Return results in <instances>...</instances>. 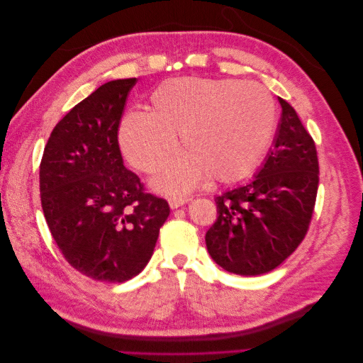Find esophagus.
<instances>
[{"mask_svg":"<svg viewBox=\"0 0 363 363\" xmlns=\"http://www.w3.org/2000/svg\"><path fill=\"white\" fill-rule=\"evenodd\" d=\"M189 201H191V199H188V196H183V199L182 196H172V199H169V206H171V208H177Z\"/></svg>","mask_w":363,"mask_h":363,"instance_id":"esophagus-1","label":"esophagus"}]
</instances>
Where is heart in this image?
<instances>
[{
    "label": "heart",
    "instance_id": "heart-1",
    "mask_svg": "<svg viewBox=\"0 0 363 363\" xmlns=\"http://www.w3.org/2000/svg\"><path fill=\"white\" fill-rule=\"evenodd\" d=\"M272 95L257 83L184 77L162 83L151 95V113L130 112L119 127L124 156L155 174L177 152L186 156L155 180L156 189L180 194L211 179H245L265 157L277 130Z\"/></svg>",
    "mask_w": 363,
    "mask_h": 363
}]
</instances>
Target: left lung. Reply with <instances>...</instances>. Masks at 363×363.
Instances as JSON below:
<instances>
[{"label":"left lung","instance_id":"left-lung-1","mask_svg":"<svg viewBox=\"0 0 363 363\" xmlns=\"http://www.w3.org/2000/svg\"><path fill=\"white\" fill-rule=\"evenodd\" d=\"M274 147L256 179L215 199L218 216L206 233L208 255L239 276L277 268L309 230L320 164L312 136L281 98Z\"/></svg>","mask_w":363,"mask_h":363}]
</instances>
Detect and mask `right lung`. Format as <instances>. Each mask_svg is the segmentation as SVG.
Segmentation results:
<instances>
[{
	"mask_svg": "<svg viewBox=\"0 0 363 363\" xmlns=\"http://www.w3.org/2000/svg\"><path fill=\"white\" fill-rule=\"evenodd\" d=\"M136 79L113 80L52 128L39 167L42 211L69 265L96 281L123 283L147 267L167 200L124 167L118 131Z\"/></svg>",
	"mask_w": 363,
	"mask_h": 363,
	"instance_id": "1",
	"label": "right lung"
}]
</instances>
